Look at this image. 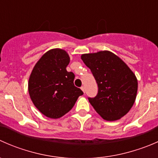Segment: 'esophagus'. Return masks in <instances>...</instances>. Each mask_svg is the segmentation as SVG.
<instances>
[{
  "mask_svg": "<svg viewBox=\"0 0 158 158\" xmlns=\"http://www.w3.org/2000/svg\"><path fill=\"white\" fill-rule=\"evenodd\" d=\"M81 89H82V92H83L84 93H85V87H84V86H82V87H81Z\"/></svg>",
  "mask_w": 158,
  "mask_h": 158,
  "instance_id": "obj_1",
  "label": "esophagus"
}]
</instances>
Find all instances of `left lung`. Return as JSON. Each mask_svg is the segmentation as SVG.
I'll return each mask as SVG.
<instances>
[{"label": "left lung", "instance_id": "obj_1", "mask_svg": "<svg viewBox=\"0 0 158 158\" xmlns=\"http://www.w3.org/2000/svg\"><path fill=\"white\" fill-rule=\"evenodd\" d=\"M98 85V93L88 98L94 109L107 121L121 118L134 105L138 91L135 75L119 57L109 51L81 56Z\"/></svg>", "mask_w": 158, "mask_h": 158}]
</instances>
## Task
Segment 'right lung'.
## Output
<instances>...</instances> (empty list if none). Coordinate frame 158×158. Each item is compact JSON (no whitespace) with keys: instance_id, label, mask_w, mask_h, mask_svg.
<instances>
[{"instance_id":"1","label":"right lung","mask_w":158,"mask_h":158,"mask_svg":"<svg viewBox=\"0 0 158 158\" xmlns=\"http://www.w3.org/2000/svg\"><path fill=\"white\" fill-rule=\"evenodd\" d=\"M69 63L66 51L51 49L40 59L30 76V98L36 109L50 118H59L69 112L83 95L74 85V73L66 70Z\"/></svg>"}]
</instances>
